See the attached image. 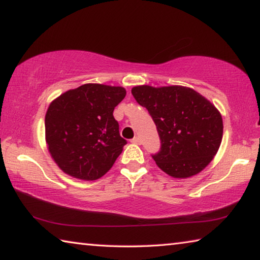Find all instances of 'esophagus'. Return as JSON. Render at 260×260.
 Segmentation results:
<instances>
[{
    "instance_id": "34e87169",
    "label": "esophagus",
    "mask_w": 260,
    "mask_h": 260,
    "mask_svg": "<svg viewBox=\"0 0 260 260\" xmlns=\"http://www.w3.org/2000/svg\"><path fill=\"white\" fill-rule=\"evenodd\" d=\"M132 143H135V144H141V139L139 136H134L133 139H132Z\"/></svg>"
}]
</instances>
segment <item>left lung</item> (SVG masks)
Returning <instances> with one entry per match:
<instances>
[{
    "label": "left lung",
    "instance_id": "left-lung-1",
    "mask_svg": "<svg viewBox=\"0 0 260 260\" xmlns=\"http://www.w3.org/2000/svg\"><path fill=\"white\" fill-rule=\"evenodd\" d=\"M134 99L156 124L160 149L152 158L174 178L200 173L215 156L222 139V118L214 105L191 88L138 86Z\"/></svg>",
    "mask_w": 260,
    "mask_h": 260
}]
</instances>
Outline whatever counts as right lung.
<instances>
[{
	"mask_svg": "<svg viewBox=\"0 0 260 260\" xmlns=\"http://www.w3.org/2000/svg\"><path fill=\"white\" fill-rule=\"evenodd\" d=\"M122 87L86 83L61 94L46 114V140L56 164L71 177L96 180L111 169L127 143L113 110Z\"/></svg>",
	"mask_w": 260,
	"mask_h": 260,
	"instance_id": "right-lung-1",
	"label": "right lung"
}]
</instances>
